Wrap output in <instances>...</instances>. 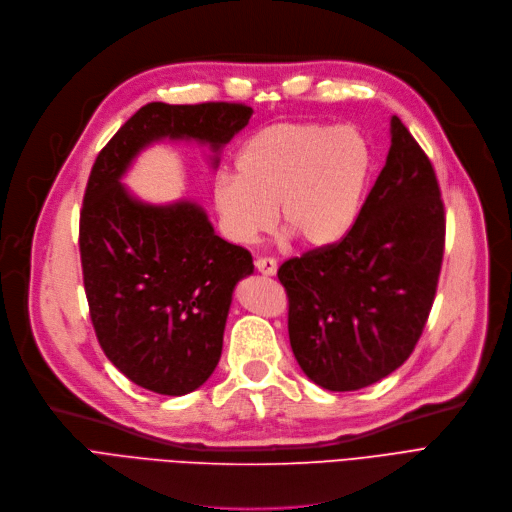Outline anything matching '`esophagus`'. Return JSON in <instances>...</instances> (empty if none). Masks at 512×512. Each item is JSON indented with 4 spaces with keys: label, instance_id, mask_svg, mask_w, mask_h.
Here are the masks:
<instances>
[{
    "label": "esophagus",
    "instance_id": "1",
    "mask_svg": "<svg viewBox=\"0 0 512 512\" xmlns=\"http://www.w3.org/2000/svg\"><path fill=\"white\" fill-rule=\"evenodd\" d=\"M255 268H257V272L263 274V276H276L278 263H276V259H272V257H259V259L255 261Z\"/></svg>",
    "mask_w": 512,
    "mask_h": 512
}]
</instances>
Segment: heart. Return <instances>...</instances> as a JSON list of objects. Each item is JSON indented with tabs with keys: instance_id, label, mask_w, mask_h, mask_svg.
<instances>
[{
	"instance_id": "b5f03b06",
	"label": "heart",
	"mask_w": 512,
	"mask_h": 512,
	"mask_svg": "<svg viewBox=\"0 0 512 512\" xmlns=\"http://www.w3.org/2000/svg\"><path fill=\"white\" fill-rule=\"evenodd\" d=\"M372 148L349 125L286 121L255 131L234 159L236 175L221 171L211 188L219 228L230 240L255 242L274 221L305 249H330L360 219Z\"/></svg>"
}]
</instances>
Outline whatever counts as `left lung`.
Segmentation results:
<instances>
[{
  "label": "left lung",
  "instance_id": "left-lung-1",
  "mask_svg": "<svg viewBox=\"0 0 512 512\" xmlns=\"http://www.w3.org/2000/svg\"><path fill=\"white\" fill-rule=\"evenodd\" d=\"M446 217L427 154L391 117L387 163L345 240L280 265L288 337L309 381L358 391L402 366L429 318Z\"/></svg>",
  "mask_w": 512,
  "mask_h": 512
}]
</instances>
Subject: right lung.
<instances>
[{"instance_id": "obj_1", "label": "right lung", "mask_w": 512, "mask_h": 512, "mask_svg": "<svg viewBox=\"0 0 512 512\" xmlns=\"http://www.w3.org/2000/svg\"><path fill=\"white\" fill-rule=\"evenodd\" d=\"M253 115L228 102L142 106L92 167L79 221V251L90 316L106 358L131 383L186 395L213 374L236 284L253 274L247 249L219 238L205 209L146 203L123 186L148 146H209L211 169Z\"/></svg>"}]
</instances>
